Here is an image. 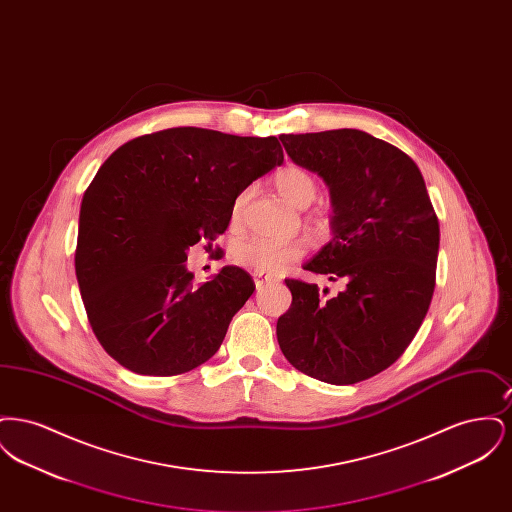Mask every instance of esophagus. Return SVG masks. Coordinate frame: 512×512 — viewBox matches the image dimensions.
Instances as JSON below:
<instances>
[{
    "label": "esophagus",
    "mask_w": 512,
    "mask_h": 512,
    "mask_svg": "<svg viewBox=\"0 0 512 512\" xmlns=\"http://www.w3.org/2000/svg\"><path fill=\"white\" fill-rule=\"evenodd\" d=\"M268 282H270L268 278H261V276H257V274H255V288H257V290H263V288L267 286Z\"/></svg>",
    "instance_id": "esophagus-1"
}]
</instances>
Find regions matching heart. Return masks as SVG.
Returning a JSON list of instances; mask_svg holds the SVG:
<instances>
[{
    "label": "heart",
    "mask_w": 512,
    "mask_h": 512,
    "mask_svg": "<svg viewBox=\"0 0 512 512\" xmlns=\"http://www.w3.org/2000/svg\"><path fill=\"white\" fill-rule=\"evenodd\" d=\"M274 186L295 207H307L317 197L315 176L301 167H284L274 174ZM245 195H238L232 205V220H240L244 211ZM305 253L301 242H280L268 238H249L234 247V259L238 265L259 274L278 272L297 261Z\"/></svg>",
    "instance_id": "b5f03b06"
}]
</instances>
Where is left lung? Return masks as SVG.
<instances>
[{
	"instance_id": "obj_1",
	"label": "left lung",
	"mask_w": 512,
	"mask_h": 512,
	"mask_svg": "<svg viewBox=\"0 0 512 512\" xmlns=\"http://www.w3.org/2000/svg\"><path fill=\"white\" fill-rule=\"evenodd\" d=\"M295 165L330 188L332 240L303 268L341 282L286 280L292 292L276 336L303 374L349 386L393 365L428 313L438 263L439 222L413 159L363 130L282 134ZM328 288L324 290V295Z\"/></svg>"
}]
</instances>
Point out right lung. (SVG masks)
<instances>
[{
    "mask_svg": "<svg viewBox=\"0 0 512 512\" xmlns=\"http://www.w3.org/2000/svg\"><path fill=\"white\" fill-rule=\"evenodd\" d=\"M282 163L274 136L180 126L126 142L99 167L80 205L74 268L90 326L119 365L174 376L219 351L255 284L222 267L194 288L186 251L211 249L236 197Z\"/></svg>",
    "mask_w": 512,
    "mask_h": 512,
    "instance_id": "1",
    "label": "right lung"
}]
</instances>
